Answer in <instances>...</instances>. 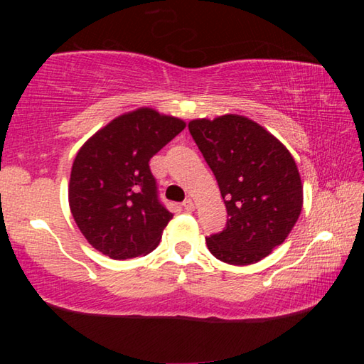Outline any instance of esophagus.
Wrapping results in <instances>:
<instances>
[{
  "label": "esophagus",
  "mask_w": 364,
  "mask_h": 364,
  "mask_svg": "<svg viewBox=\"0 0 364 364\" xmlns=\"http://www.w3.org/2000/svg\"><path fill=\"white\" fill-rule=\"evenodd\" d=\"M183 208H184V210H186V212H193L194 208H196L194 200H193V199H186V200H184V202H183Z\"/></svg>",
  "instance_id": "esophagus-1"
}]
</instances>
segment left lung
<instances>
[{"label":"left lung","mask_w":364,"mask_h":364,"mask_svg":"<svg viewBox=\"0 0 364 364\" xmlns=\"http://www.w3.org/2000/svg\"><path fill=\"white\" fill-rule=\"evenodd\" d=\"M189 133L213 171L223 197L225 230L205 237L213 257L250 264L286 241L299 220L304 188L291 152L242 115L189 122Z\"/></svg>","instance_id":"left-lung-1"}]
</instances>
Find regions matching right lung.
Wrapping results in <instances>:
<instances>
[{
  "label": "right lung",
  "mask_w": 364,
  "mask_h": 364,
  "mask_svg": "<svg viewBox=\"0 0 364 364\" xmlns=\"http://www.w3.org/2000/svg\"><path fill=\"white\" fill-rule=\"evenodd\" d=\"M184 127L176 117L141 107L107 123L78 151L69 204L96 250L127 260L157 247L173 215L159 199L149 160Z\"/></svg>",
  "instance_id": "1"
}]
</instances>
